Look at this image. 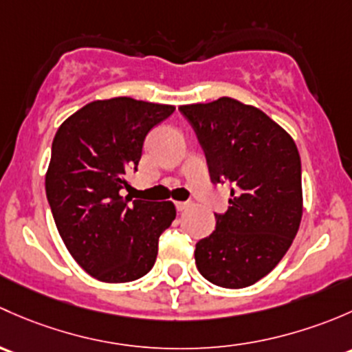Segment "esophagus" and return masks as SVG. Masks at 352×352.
Here are the masks:
<instances>
[{"label":"esophagus","mask_w":352,"mask_h":352,"mask_svg":"<svg viewBox=\"0 0 352 352\" xmlns=\"http://www.w3.org/2000/svg\"><path fill=\"white\" fill-rule=\"evenodd\" d=\"M186 208H190V203H188V201H176L177 212H184Z\"/></svg>","instance_id":"34e87169"}]
</instances>
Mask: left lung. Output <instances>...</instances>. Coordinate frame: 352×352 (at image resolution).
Returning a JSON list of instances; mask_svg holds the SVG:
<instances>
[{
    "label": "left lung",
    "mask_w": 352,
    "mask_h": 352,
    "mask_svg": "<svg viewBox=\"0 0 352 352\" xmlns=\"http://www.w3.org/2000/svg\"><path fill=\"white\" fill-rule=\"evenodd\" d=\"M213 183L229 181L230 206L195 249L198 271L222 288H245L276 267L303 213L302 162L283 126L234 98L183 104Z\"/></svg>",
    "instance_id": "1"
}]
</instances>
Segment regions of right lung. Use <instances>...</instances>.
Returning <instances> with one entry per match:
<instances>
[{
	"instance_id": "add662e5",
	"label": "right lung",
	"mask_w": 352,
	"mask_h": 352,
	"mask_svg": "<svg viewBox=\"0 0 352 352\" xmlns=\"http://www.w3.org/2000/svg\"><path fill=\"white\" fill-rule=\"evenodd\" d=\"M173 111V104L118 96L91 101L57 129L47 200L67 251L96 280L126 283L154 266L175 205L130 203L122 190L130 188L125 175L137 171L149 130Z\"/></svg>"
}]
</instances>
